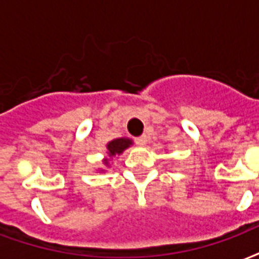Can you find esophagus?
<instances>
[{"label": "esophagus", "mask_w": 259, "mask_h": 259, "mask_svg": "<svg viewBox=\"0 0 259 259\" xmlns=\"http://www.w3.org/2000/svg\"><path fill=\"white\" fill-rule=\"evenodd\" d=\"M134 141H136V144H137V145H141V147H144V145H147V143H148L147 136H140V137L136 138Z\"/></svg>", "instance_id": "esophagus-1"}]
</instances>
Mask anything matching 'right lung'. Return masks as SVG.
<instances>
[{"instance_id":"add662e5","label":"right lung","mask_w":259,"mask_h":259,"mask_svg":"<svg viewBox=\"0 0 259 259\" xmlns=\"http://www.w3.org/2000/svg\"><path fill=\"white\" fill-rule=\"evenodd\" d=\"M133 144V141L130 138H116V140H112L107 144V155L108 157H114L116 155H121L122 152L127 149ZM104 164L108 165V159H104Z\"/></svg>"}]
</instances>
